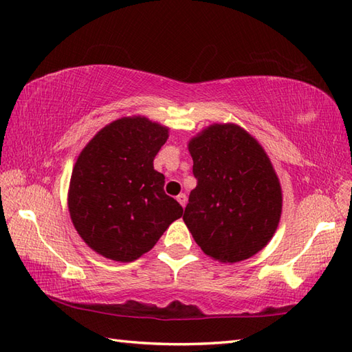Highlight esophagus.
<instances>
[{"instance_id":"esophagus-1","label":"esophagus","mask_w":352,"mask_h":352,"mask_svg":"<svg viewBox=\"0 0 352 352\" xmlns=\"http://www.w3.org/2000/svg\"><path fill=\"white\" fill-rule=\"evenodd\" d=\"M177 201H178V203H180V204L184 207V206H186V203H188V197H186L184 193H180V195L177 197Z\"/></svg>"}]
</instances>
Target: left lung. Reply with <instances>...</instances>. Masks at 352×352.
Masks as SVG:
<instances>
[{
    "instance_id": "1",
    "label": "left lung",
    "mask_w": 352,
    "mask_h": 352,
    "mask_svg": "<svg viewBox=\"0 0 352 352\" xmlns=\"http://www.w3.org/2000/svg\"><path fill=\"white\" fill-rule=\"evenodd\" d=\"M193 175L183 221L208 257L237 263L271 242L281 218L278 175L257 139L237 124H212L189 140Z\"/></svg>"
}]
</instances>
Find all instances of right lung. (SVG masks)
Segmentation results:
<instances>
[{"mask_svg": "<svg viewBox=\"0 0 352 352\" xmlns=\"http://www.w3.org/2000/svg\"><path fill=\"white\" fill-rule=\"evenodd\" d=\"M168 138L166 125L125 116L101 129L80 153L69 182V216L100 256L136 260L182 218L183 207L164 193V175L154 169Z\"/></svg>", "mask_w": 352, "mask_h": 352, "instance_id": "obj_1", "label": "right lung"}]
</instances>
